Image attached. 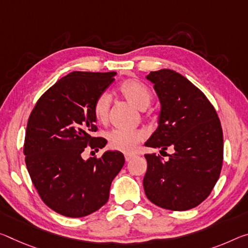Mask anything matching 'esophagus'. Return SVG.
Segmentation results:
<instances>
[{
    "label": "esophagus",
    "instance_id": "obj_1",
    "mask_svg": "<svg viewBox=\"0 0 248 248\" xmlns=\"http://www.w3.org/2000/svg\"><path fill=\"white\" fill-rule=\"evenodd\" d=\"M136 155H130V153H125L124 155V159H125V161H127V162H129V161H131L133 158H135Z\"/></svg>",
    "mask_w": 248,
    "mask_h": 248
}]
</instances>
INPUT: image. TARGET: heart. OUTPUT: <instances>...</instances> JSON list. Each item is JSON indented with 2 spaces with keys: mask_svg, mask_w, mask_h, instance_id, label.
<instances>
[{
  "mask_svg": "<svg viewBox=\"0 0 248 248\" xmlns=\"http://www.w3.org/2000/svg\"><path fill=\"white\" fill-rule=\"evenodd\" d=\"M119 93L125 100L137 109L145 110L152 101V93L148 87L136 79H128L121 82ZM111 97L108 93H103L97 97L93 104V115L100 123H106L109 117ZM143 132L139 130H123L113 129L106 135L109 148L121 152H131L136 145L143 139Z\"/></svg>",
  "mask_w": 248,
  "mask_h": 248,
  "instance_id": "obj_1",
  "label": "heart"
}]
</instances>
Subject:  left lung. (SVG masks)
I'll list each match as a JSON object with an SVG mask.
<instances>
[{
	"mask_svg": "<svg viewBox=\"0 0 248 248\" xmlns=\"http://www.w3.org/2000/svg\"><path fill=\"white\" fill-rule=\"evenodd\" d=\"M147 79L158 95V128L145 147H169L163 161L155 153L148 162L143 187L147 198L162 209L186 211L201 204L217 182L223 163V131L213 106L198 87L171 69L151 72Z\"/></svg>",
	"mask_w": 248,
	"mask_h": 248,
	"instance_id": "left-lung-1",
	"label": "left lung"
}]
</instances>
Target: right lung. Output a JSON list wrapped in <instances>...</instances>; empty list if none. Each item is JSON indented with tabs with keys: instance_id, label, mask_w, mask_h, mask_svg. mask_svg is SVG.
Wrapping results in <instances>:
<instances>
[{
	"instance_id": "obj_1",
	"label": "right lung",
	"mask_w": 248,
	"mask_h": 248,
	"mask_svg": "<svg viewBox=\"0 0 248 248\" xmlns=\"http://www.w3.org/2000/svg\"><path fill=\"white\" fill-rule=\"evenodd\" d=\"M116 72H73L39 98L29 118L24 155L26 168L47 206L67 217H82L109 199L110 186L124 156L108 150L99 159H82L90 148H105L97 131L93 104L115 80Z\"/></svg>"
}]
</instances>
